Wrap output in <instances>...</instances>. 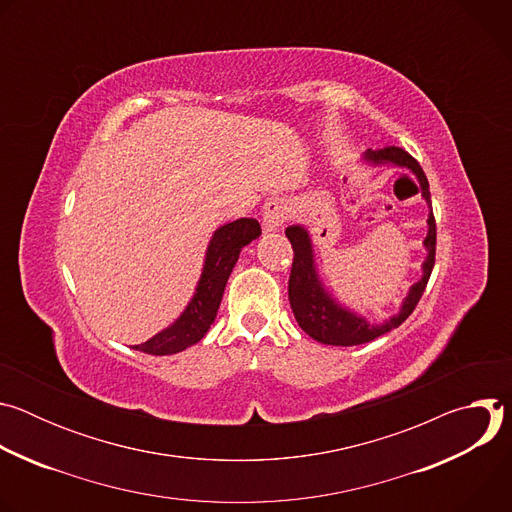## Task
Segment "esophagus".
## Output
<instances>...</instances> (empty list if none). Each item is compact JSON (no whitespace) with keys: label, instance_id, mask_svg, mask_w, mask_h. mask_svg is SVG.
Listing matches in <instances>:
<instances>
[{"label":"esophagus","instance_id":"1","mask_svg":"<svg viewBox=\"0 0 512 512\" xmlns=\"http://www.w3.org/2000/svg\"><path fill=\"white\" fill-rule=\"evenodd\" d=\"M287 216H289L287 202L279 196L269 198L263 206V229L265 231H279L283 227V223L287 221Z\"/></svg>","mask_w":512,"mask_h":512}]
</instances>
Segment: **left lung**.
<instances>
[{
  "label": "left lung",
  "instance_id": "1",
  "mask_svg": "<svg viewBox=\"0 0 512 512\" xmlns=\"http://www.w3.org/2000/svg\"><path fill=\"white\" fill-rule=\"evenodd\" d=\"M364 160L381 166V164H395L399 168L411 170L421 186V196L425 202L431 206V196H429V182L419 166V162L409 156L405 150L395 148V145H389V148L383 150H367L364 152ZM427 237L423 241L427 249V257L423 261V275L421 279L411 285L407 298L403 300V306L397 316H391L383 324H371L364 318L352 314L350 310L342 308L336 304L328 291L322 287V281L318 279V273L314 269V253H312V243L310 235L304 227L294 225L285 229V237L289 239L291 247H294V263H291V273H289V304L291 310H294V316L300 324V328L312 336L314 340L322 344H332V346H356L371 342L389 330L401 326L415 306L419 304L425 285L429 281L433 263H435V218L433 210L429 212L427 218Z\"/></svg>",
  "mask_w": 512,
  "mask_h": 512
}]
</instances>
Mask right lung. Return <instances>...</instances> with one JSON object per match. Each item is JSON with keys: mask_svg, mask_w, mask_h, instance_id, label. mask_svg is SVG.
<instances>
[{"mask_svg": "<svg viewBox=\"0 0 512 512\" xmlns=\"http://www.w3.org/2000/svg\"><path fill=\"white\" fill-rule=\"evenodd\" d=\"M259 235L261 227L255 218H239V221L218 229L210 239L196 294L182 312V316L170 328L162 330L148 342L137 344L135 350L164 356L182 352L202 340L216 318L218 306H221L225 294V285L239 259L241 249Z\"/></svg>", "mask_w": 512, "mask_h": 512, "instance_id": "1", "label": "right lung"}]
</instances>
